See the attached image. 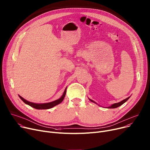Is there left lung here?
I'll return each instance as SVG.
<instances>
[{
  "label": "left lung",
  "instance_id": "left-lung-1",
  "mask_svg": "<svg viewBox=\"0 0 150 150\" xmlns=\"http://www.w3.org/2000/svg\"><path fill=\"white\" fill-rule=\"evenodd\" d=\"M130 97H127V98H125V99H124V100H122V101H121L120 102H118V103H113V104H112V105H110V106L107 107V108H108V109H114V108H118V107H119V106H121L122 105H123L125 102H126L127 101V100L130 98ZM89 100L91 102H93V103H96V104L98 105L97 103L96 102H95L94 101L92 100H91V99H90V98H89Z\"/></svg>",
  "mask_w": 150,
  "mask_h": 150
}]
</instances>
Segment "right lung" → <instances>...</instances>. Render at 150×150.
Masks as SVG:
<instances>
[{"instance_id":"obj_1","label":"right lung","mask_w":150,"mask_h":150,"mask_svg":"<svg viewBox=\"0 0 150 150\" xmlns=\"http://www.w3.org/2000/svg\"><path fill=\"white\" fill-rule=\"evenodd\" d=\"M67 90V87L65 89V91L64 92V93L62 94V96L57 100H56L54 101H53L52 102H49V103H32L30 101H29L26 100H25V98H23L22 97H21L20 96L18 95L19 97L20 98V99L23 101L25 104L35 108L36 109H50L53 108L54 106L60 104V103L63 101V100L64 99V97L65 96L66 94V91Z\"/></svg>"}]
</instances>
